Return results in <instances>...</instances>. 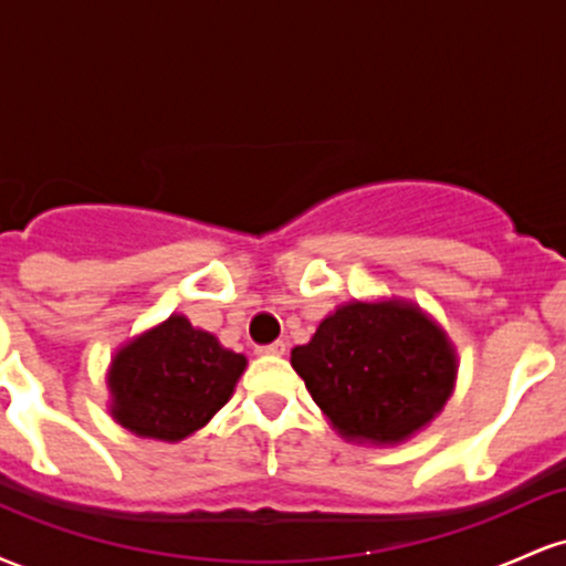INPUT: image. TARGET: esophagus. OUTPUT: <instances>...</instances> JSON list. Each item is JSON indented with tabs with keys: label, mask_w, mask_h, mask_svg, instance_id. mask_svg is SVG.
<instances>
[{
	"label": "esophagus",
	"mask_w": 566,
	"mask_h": 566,
	"mask_svg": "<svg viewBox=\"0 0 566 566\" xmlns=\"http://www.w3.org/2000/svg\"><path fill=\"white\" fill-rule=\"evenodd\" d=\"M284 350H287V343L284 340L269 343V346H258V354H263V356H282Z\"/></svg>",
	"instance_id": "1"
}]
</instances>
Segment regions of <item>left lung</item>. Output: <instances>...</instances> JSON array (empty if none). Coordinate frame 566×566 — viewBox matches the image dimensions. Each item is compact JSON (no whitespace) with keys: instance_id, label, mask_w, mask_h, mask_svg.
<instances>
[{"instance_id":"8db88e82","label":"left lung","mask_w":566,"mask_h":566,"mask_svg":"<svg viewBox=\"0 0 566 566\" xmlns=\"http://www.w3.org/2000/svg\"><path fill=\"white\" fill-rule=\"evenodd\" d=\"M311 399L340 437L399 444L450 399L458 356L415 303H346L290 356Z\"/></svg>"}]
</instances>
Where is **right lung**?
Wrapping results in <instances>:
<instances>
[{
    "instance_id": "add662e5",
    "label": "right lung",
    "mask_w": 566,
    "mask_h": 566,
    "mask_svg": "<svg viewBox=\"0 0 566 566\" xmlns=\"http://www.w3.org/2000/svg\"><path fill=\"white\" fill-rule=\"evenodd\" d=\"M244 367L242 354L172 314L116 350L108 369L112 415L135 437L180 441L210 423Z\"/></svg>"
}]
</instances>
